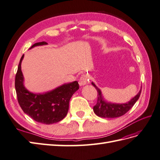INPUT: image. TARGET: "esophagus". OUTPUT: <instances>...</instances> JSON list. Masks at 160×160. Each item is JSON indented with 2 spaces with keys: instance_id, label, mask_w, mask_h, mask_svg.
Listing matches in <instances>:
<instances>
[{
  "instance_id": "esophagus-1",
  "label": "esophagus",
  "mask_w": 160,
  "mask_h": 160,
  "mask_svg": "<svg viewBox=\"0 0 160 160\" xmlns=\"http://www.w3.org/2000/svg\"><path fill=\"white\" fill-rule=\"evenodd\" d=\"M88 81V78L86 76V75H82L80 78V85H85L87 84Z\"/></svg>"
}]
</instances>
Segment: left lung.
<instances>
[{
  "instance_id": "8db88e82",
  "label": "left lung",
  "mask_w": 160,
  "mask_h": 160,
  "mask_svg": "<svg viewBox=\"0 0 160 160\" xmlns=\"http://www.w3.org/2000/svg\"><path fill=\"white\" fill-rule=\"evenodd\" d=\"M91 84L98 91V101L96 105L93 106V111L96 115L102 118H117L122 116L128 112L138 101L142 91L141 87L138 93L127 103H113L106 102L103 99L101 90L93 82H91Z\"/></svg>"
}]
</instances>
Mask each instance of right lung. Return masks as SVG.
Masks as SVG:
<instances>
[{
    "label": "right lung",
    "mask_w": 160,
    "mask_h": 160,
    "mask_svg": "<svg viewBox=\"0 0 160 160\" xmlns=\"http://www.w3.org/2000/svg\"><path fill=\"white\" fill-rule=\"evenodd\" d=\"M45 42L36 43L29 48L47 45ZM22 55L18 65L15 79L18 103L25 114L33 120L43 124L50 125L58 122L65 117L69 110V103L74 92L78 90L77 81L66 83L50 91L43 93H34L25 88L24 76L21 70Z\"/></svg>",
    "instance_id": "add662e5"
}]
</instances>
